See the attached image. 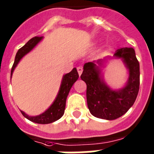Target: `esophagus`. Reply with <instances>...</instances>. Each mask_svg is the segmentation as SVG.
I'll return each mask as SVG.
<instances>
[{"mask_svg": "<svg viewBox=\"0 0 154 154\" xmlns=\"http://www.w3.org/2000/svg\"><path fill=\"white\" fill-rule=\"evenodd\" d=\"M77 72H78V74L81 75L82 73V71H83V69H82V67H81V66H79V67L77 68Z\"/></svg>", "mask_w": 154, "mask_h": 154, "instance_id": "obj_1", "label": "esophagus"}]
</instances>
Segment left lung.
Instances as JSON below:
<instances>
[{
	"instance_id": "obj_1",
	"label": "left lung",
	"mask_w": 154,
	"mask_h": 154,
	"mask_svg": "<svg viewBox=\"0 0 154 154\" xmlns=\"http://www.w3.org/2000/svg\"><path fill=\"white\" fill-rule=\"evenodd\" d=\"M122 59L129 71V77L122 89L110 88L103 81L101 67L107 59ZM81 78L86 83L87 105L94 117L115 120L124 115L134 105L139 91L140 65L133 48H121L112 57L85 63Z\"/></svg>"
}]
</instances>
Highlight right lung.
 Here are the masks:
<instances>
[{
	"instance_id": "1",
	"label": "right lung",
	"mask_w": 154,
	"mask_h": 154,
	"mask_svg": "<svg viewBox=\"0 0 154 154\" xmlns=\"http://www.w3.org/2000/svg\"><path fill=\"white\" fill-rule=\"evenodd\" d=\"M42 39H43V37H32V39H30L24 46L21 47L18 50L16 54L15 60H14L13 67L11 69V77H12L15 68L17 67L18 63L20 62V60L22 59L23 57H25L27 53L32 51L35 48V46H37V45ZM78 77H79V75L77 71V69L73 68L71 72L63 76L57 95L56 97L53 104L49 107V109H47L44 112H42V114L37 115V116H29L20 110L23 116L28 120L37 123V124H49V123H52V122H54L57 121L58 119H60L65 112V103H66L68 94L69 93L70 89L72 88V85L77 82Z\"/></svg>"
}]
</instances>
